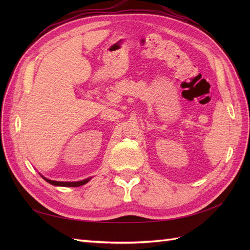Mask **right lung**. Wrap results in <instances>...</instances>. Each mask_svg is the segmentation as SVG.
Masks as SVG:
<instances>
[{"label":"right lung","mask_w":250,"mask_h":250,"mask_svg":"<svg viewBox=\"0 0 250 250\" xmlns=\"http://www.w3.org/2000/svg\"><path fill=\"white\" fill-rule=\"evenodd\" d=\"M42 178H43L44 180H46V181H48L49 184L53 185V186H59V187H73V188H75V187H80V186L85 185V184L87 183V181L90 179V178H87V179L81 180V181H74V183H66V181H55V180H51V179H48V178L43 177V176H42Z\"/></svg>","instance_id":"add662e5"}]
</instances>
